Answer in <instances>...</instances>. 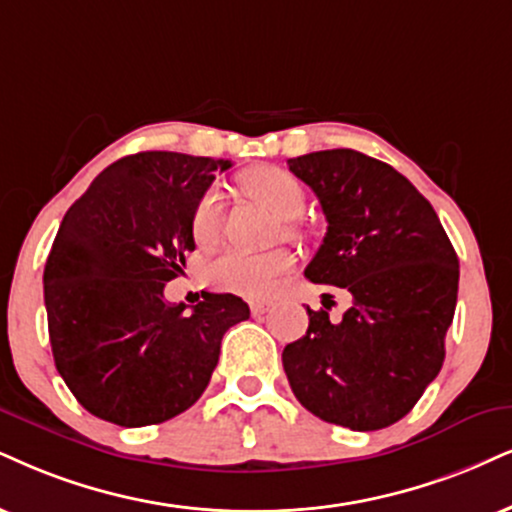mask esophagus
<instances>
[{"label": "esophagus", "instance_id": "1", "mask_svg": "<svg viewBox=\"0 0 512 512\" xmlns=\"http://www.w3.org/2000/svg\"><path fill=\"white\" fill-rule=\"evenodd\" d=\"M270 311L268 301H251V313L254 315H266Z\"/></svg>", "mask_w": 512, "mask_h": 512}]
</instances>
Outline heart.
Segmentation results:
<instances>
[{
	"label": "heart",
	"mask_w": 512,
	"mask_h": 512,
	"mask_svg": "<svg viewBox=\"0 0 512 512\" xmlns=\"http://www.w3.org/2000/svg\"><path fill=\"white\" fill-rule=\"evenodd\" d=\"M237 185L246 197L266 206L273 216L282 220L285 235H296L292 218L304 211L306 194L289 170L277 166L249 168L239 175ZM220 227H223V197L218 189H208L194 206L189 230L199 246H211L220 237ZM292 263L294 258L285 249L263 251V254L230 249L208 263V282L216 289L246 299H266L273 294L280 275L292 268Z\"/></svg>",
	"instance_id": "1"
}]
</instances>
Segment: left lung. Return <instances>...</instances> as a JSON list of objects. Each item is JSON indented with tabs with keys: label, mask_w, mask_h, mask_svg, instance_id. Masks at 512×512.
<instances>
[{
	"label": "left lung",
	"mask_w": 512,
	"mask_h": 512,
	"mask_svg": "<svg viewBox=\"0 0 512 512\" xmlns=\"http://www.w3.org/2000/svg\"><path fill=\"white\" fill-rule=\"evenodd\" d=\"M287 166L327 218L304 275L353 299L342 320L306 308V334L282 351L289 387L320 420L382 430L410 413L444 365L458 256L430 201L389 163L327 149Z\"/></svg>",
	"instance_id": "1"
}]
</instances>
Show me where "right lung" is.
I'll return each mask as SVG.
<instances>
[{"label":"right lung","mask_w":512,"mask_h":512,"mask_svg":"<svg viewBox=\"0 0 512 512\" xmlns=\"http://www.w3.org/2000/svg\"><path fill=\"white\" fill-rule=\"evenodd\" d=\"M230 161L140 151L111 163L68 208L44 266L49 342L85 410L121 427L159 425L204 394L220 339L249 318L235 294L187 311L163 287L194 251L201 194Z\"/></svg>","instance_id":"add662e5"}]
</instances>
